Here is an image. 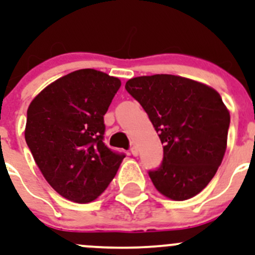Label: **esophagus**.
I'll use <instances>...</instances> for the list:
<instances>
[{"label":"esophagus","mask_w":255,"mask_h":255,"mask_svg":"<svg viewBox=\"0 0 255 255\" xmlns=\"http://www.w3.org/2000/svg\"><path fill=\"white\" fill-rule=\"evenodd\" d=\"M130 151H131V153H132L133 156H137L138 155V148L136 147V146H132V147L130 148Z\"/></svg>","instance_id":"1"}]
</instances>
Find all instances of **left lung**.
I'll list each match as a JSON object with an SVG mask.
<instances>
[{
	"label": "left lung",
	"mask_w": 255,
	"mask_h": 255,
	"mask_svg": "<svg viewBox=\"0 0 255 255\" xmlns=\"http://www.w3.org/2000/svg\"><path fill=\"white\" fill-rule=\"evenodd\" d=\"M125 89L147 113L163 143L162 165L148 172L156 190L173 201L195 197L226 153L231 115L219 93L171 74L132 78Z\"/></svg>",
	"instance_id": "1"
}]
</instances>
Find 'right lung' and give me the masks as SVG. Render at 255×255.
<instances>
[{
	"instance_id": "add662e5",
	"label": "right lung",
	"mask_w": 255,
	"mask_h": 255,
	"mask_svg": "<svg viewBox=\"0 0 255 255\" xmlns=\"http://www.w3.org/2000/svg\"><path fill=\"white\" fill-rule=\"evenodd\" d=\"M120 85L104 72L79 69L50 83L29 104L26 142L47 182L67 200H97L124 160L103 142L104 115Z\"/></svg>"
}]
</instances>
